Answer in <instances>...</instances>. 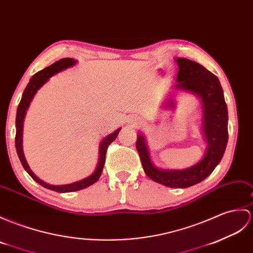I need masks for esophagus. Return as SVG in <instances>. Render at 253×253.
<instances>
[{"label": "esophagus", "instance_id": "1", "mask_svg": "<svg viewBox=\"0 0 253 253\" xmlns=\"http://www.w3.org/2000/svg\"><path fill=\"white\" fill-rule=\"evenodd\" d=\"M138 122H139V121H138L137 117H131V119L129 120V124H131V125L133 126V125H137Z\"/></svg>", "mask_w": 253, "mask_h": 253}]
</instances>
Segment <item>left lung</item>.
I'll list each match as a JSON object with an SVG mask.
<instances>
[{
  "mask_svg": "<svg viewBox=\"0 0 253 253\" xmlns=\"http://www.w3.org/2000/svg\"><path fill=\"white\" fill-rule=\"evenodd\" d=\"M179 67L177 80L171 89L195 96L201 102V131L206 142L203 157L194 165L183 169L161 168L152 162L148 141L143 132H138L136 148L145 174L157 183L168 187L185 189L206 179L219 165L226 149L227 107L219 79L202 64L186 58H174ZM174 92L164 100L163 110H174Z\"/></svg>",
  "mask_w": 253,
  "mask_h": 253,
  "instance_id": "left-lung-1",
  "label": "left lung"
}]
</instances>
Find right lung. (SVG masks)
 Listing matches in <instances>:
<instances>
[{
  "label": "right lung",
  "instance_id": "right-lung-1",
  "mask_svg": "<svg viewBox=\"0 0 253 253\" xmlns=\"http://www.w3.org/2000/svg\"><path fill=\"white\" fill-rule=\"evenodd\" d=\"M78 63V60L73 59V58H62V59L58 60L50 64L49 67H47L43 70H41L38 73H35L29 84L27 85L25 91L22 93V97L20 100V103L17 108V115H16V138H15V145H16V151L17 154H18L19 160L22 164L23 168H25L26 171L30 174V177L35 181L38 182L40 185H42L46 189L55 191L58 193H70V192H76L80 190L86 189V187L92 185L93 183L99 180L100 175L102 173L103 166L105 163V153H107V149L111 142L116 139L117 134H119L121 127L117 128L116 130L113 132L109 133L108 136H105L99 143V158H98V163L95 171H93L90 175L88 177L82 179L80 181H75L73 183H69V184H62V185H52L49 183H46L45 181L41 180L37 174H35L29 164L26 160L25 154H23V149H22V133H23V122H25V117L27 114V111L30 107V103L32 102V100L34 96L37 95L38 90L41 89V87H43L47 82L49 81L51 76L56 75L57 73L62 72L64 70H67L69 68L74 67L75 64Z\"/></svg>",
  "mask_w": 253,
  "mask_h": 253
}]
</instances>
